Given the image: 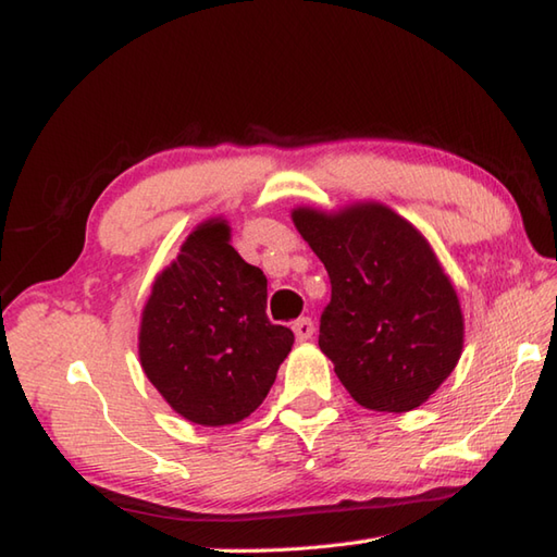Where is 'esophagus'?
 Here are the masks:
<instances>
[{"mask_svg":"<svg viewBox=\"0 0 557 557\" xmlns=\"http://www.w3.org/2000/svg\"><path fill=\"white\" fill-rule=\"evenodd\" d=\"M292 330H294V335H297V339L299 342H306V339H311V335H313V321L311 318H299V321H294V325H292Z\"/></svg>","mask_w":557,"mask_h":557,"instance_id":"esophagus-1","label":"esophagus"}]
</instances>
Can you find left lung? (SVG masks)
Returning a JSON list of instances; mask_svg holds the SVG:
<instances>
[{
	"label": "left lung",
	"instance_id": "obj_1",
	"mask_svg": "<svg viewBox=\"0 0 557 557\" xmlns=\"http://www.w3.org/2000/svg\"><path fill=\"white\" fill-rule=\"evenodd\" d=\"M292 220L333 285L318 347L339 383L366 409L421 407L465 347L457 292L429 239L375 200L294 208Z\"/></svg>",
	"mask_w": 557,
	"mask_h": 557
}]
</instances>
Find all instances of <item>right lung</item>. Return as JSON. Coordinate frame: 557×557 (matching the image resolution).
I'll return each mask as SVG.
<instances>
[{
	"mask_svg": "<svg viewBox=\"0 0 557 557\" xmlns=\"http://www.w3.org/2000/svg\"><path fill=\"white\" fill-rule=\"evenodd\" d=\"M265 304L263 270L234 251L227 220L200 222L152 282L138 330L144 373L180 417L230 425L263 405L294 345Z\"/></svg>",
	"mask_w": 557,
	"mask_h": 557,
	"instance_id": "add662e5",
	"label": "right lung"
}]
</instances>
